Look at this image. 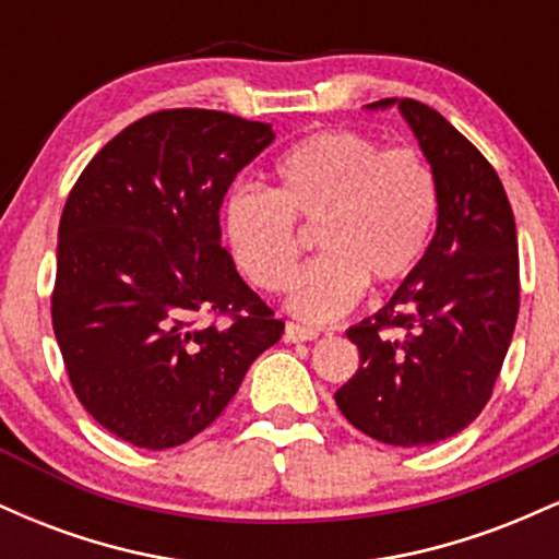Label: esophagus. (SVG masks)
<instances>
[{
	"mask_svg": "<svg viewBox=\"0 0 559 559\" xmlns=\"http://www.w3.org/2000/svg\"><path fill=\"white\" fill-rule=\"evenodd\" d=\"M284 336H286V342H316L320 333L316 329H307V325L286 323Z\"/></svg>",
	"mask_w": 559,
	"mask_h": 559,
	"instance_id": "1",
	"label": "esophagus"
}]
</instances>
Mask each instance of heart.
<instances>
[{
	"label": "heart",
	"instance_id": "obj_1",
	"mask_svg": "<svg viewBox=\"0 0 559 559\" xmlns=\"http://www.w3.org/2000/svg\"><path fill=\"white\" fill-rule=\"evenodd\" d=\"M275 189L236 186L223 207L236 265L262 292H284L316 228L320 258L294 278L288 310L310 323L344 316L365 281L400 284L418 267L439 221V181L418 150H386L357 131H320L278 157Z\"/></svg>",
	"mask_w": 559,
	"mask_h": 559
}]
</instances>
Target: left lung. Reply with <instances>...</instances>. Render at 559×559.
<instances>
[{
    "mask_svg": "<svg viewBox=\"0 0 559 559\" xmlns=\"http://www.w3.org/2000/svg\"><path fill=\"white\" fill-rule=\"evenodd\" d=\"M386 107H400L433 165L439 221L389 305L346 331L360 368L336 404L370 439L426 447L463 431L489 402L521 307L518 230L497 170L444 115L415 99L368 110Z\"/></svg>",
    "mask_w": 559,
    "mask_h": 559,
    "instance_id": "obj_1",
    "label": "left lung"
}]
</instances>
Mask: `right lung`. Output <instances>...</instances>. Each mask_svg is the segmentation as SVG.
I'll return each instance as SVG.
<instances>
[{"instance_id":"obj_1","label":"right lung","mask_w":559,"mask_h":559,"mask_svg":"<svg viewBox=\"0 0 559 559\" xmlns=\"http://www.w3.org/2000/svg\"><path fill=\"white\" fill-rule=\"evenodd\" d=\"M271 123L163 110L102 146L70 191L57 234L52 325L75 396L141 449L194 439L249 365L284 333L221 247L236 173ZM228 314V324H204Z\"/></svg>"}]
</instances>
